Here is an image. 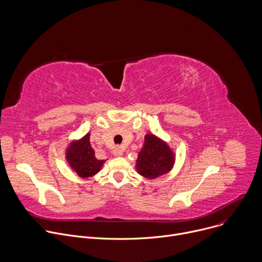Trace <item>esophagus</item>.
Wrapping results in <instances>:
<instances>
[{"mask_svg":"<svg viewBox=\"0 0 262 262\" xmlns=\"http://www.w3.org/2000/svg\"><path fill=\"white\" fill-rule=\"evenodd\" d=\"M113 152H114V155H115L116 157H121V156L123 155V148L120 147V146H117V147H115Z\"/></svg>","mask_w":262,"mask_h":262,"instance_id":"34e87169","label":"esophagus"}]
</instances>
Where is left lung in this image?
Returning a JSON list of instances; mask_svg holds the SVG:
<instances>
[{"label":"left lung","instance_id":"1","mask_svg":"<svg viewBox=\"0 0 262 262\" xmlns=\"http://www.w3.org/2000/svg\"><path fill=\"white\" fill-rule=\"evenodd\" d=\"M175 157L170 147L156 137L146 135L144 146L137 160V171L148 179H155L168 173L173 167Z\"/></svg>","mask_w":262,"mask_h":262}]
</instances>
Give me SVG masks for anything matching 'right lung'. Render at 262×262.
Listing matches in <instances>:
<instances>
[{
  "label": "right lung",
  "instance_id": "1",
  "mask_svg": "<svg viewBox=\"0 0 262 262\" xmlns=\"http://www.w3.org/2000/svg\"><path fill=\"white\" fill-rule=\"evenodd\" d=\"M66 159L80 177L86 178L99 172L104 160H97L90 144V135L87 134L79 141L72 142L66 151Z\"/></svg>",
  "mask_w": 262,
  "mask_h": 262
}]
</instances>
